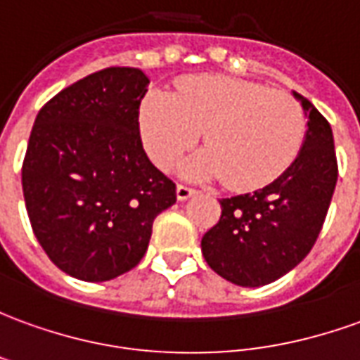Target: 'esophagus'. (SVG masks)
Returning a JSON list of instances; mask_svg holds the SVG:
<instances>
[{
    "label": "esophagus",
    "mask_w": 360,
    "mask_h": 360,
    "mask_svg": "<svg viewBox=\"0 0 360 360\" xmlns=\"http://www.w3.org/2000/svg\"><path fill=\"white\" fill-rule=\"evenodd\" d=\"M198 194V190L194 188H190V186H184V184H178L176 188V198L180 200V202H186V200H190L192 195Z\"/></svg>",
    "instance_id": "34e87169"
}]
</instances>
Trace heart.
I'll list each match as a JSON object with an SVG mask.
<instances>
[{"label": "heart", "instance_id": "heart-1", "mask_svg": "<svg viewBox=\"0 0 360 360\" xmlns=\"http://www.w3.org/2000/svg\"><path fill=\"white\" fill-rule=\"evenodd\" d=\"M204 131L205 150L186 166L195 178H221L233 190H257L296 160L306 115L288 91L231 76H194L174 94L153 90L141 105V133L160 168L174 166Z\"/></svg>", "mask_w": 360, "mask_h": 360}]
</instances>
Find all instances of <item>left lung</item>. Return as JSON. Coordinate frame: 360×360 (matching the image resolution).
Wrapping results in <instances>:
<instances>
[{
	"label": "left lung",
	"mask_w": 360,
	"mask_h": 360,
	"mask_svg": "<svg viewBox=\"0 0 360 360\" xmlns=\"http://www.w3.org/2000/svg\"><path fill=\"white\" fill-rule=\"evenodd\" d=\"M308 117L306 141L284 174L252 194L223 198L221 217L202 239L205 262L237 286H264L300 264L316 245L337 184L327 119L294 91Z\"/></svg>",
	"instance_id": "left-lung-1"
}]
</instances>
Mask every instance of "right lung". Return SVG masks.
I'll return each mask as SVG.
<instances>
[{
	"mask_svg": "<svg viewBox=\"0 0 360 360\" xmlns=\"http://www.w3.org/2000/svg\"><path fill=\"white\" fill-rule=\"evenodd\" d=\"M148 78L111 66L74 82L34 119L21 182L29 221L66 274L105 282L135 269L176 184L148 160L139 108Z\"/></svg>",
	"mask_w": 360,
	"mask_h": 360,
	"instance_id": "add662e5",
	"label": "right lung"
}]
</instances>
